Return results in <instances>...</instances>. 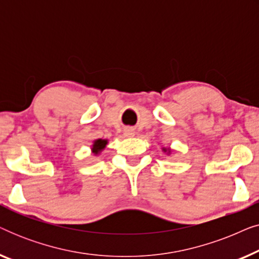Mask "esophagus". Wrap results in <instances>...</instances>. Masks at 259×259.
<instances>
[{"mask_svg": "<svg viewBox=\"0 0 259 259\" xmlns=\"http://www.w3.org/2000/svg\"><path fill=\"white\" fill-rule=\"evenodd\" d=\"M125 134H126V136H128V137H131V136H133V134H134V132H133V131H132V130H126V131H125Z\"/></svg>", "mask_w": 259, "mask_h": 259, "instance_id": "obj_1", "label": "esophagus"}]
</instances>
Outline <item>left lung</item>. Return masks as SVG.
Masks as SVG:
<instances>
[{
	"label": "left lung",
	"mask_w": 259,
	"mask_h": 259,
	"mask_svg": "<svg viewBox=\"0 0 259 259\" xmlns=\"http://www.w3.org/2000/svg\"><path fill=\"white\" fill-rule=\"evenodd\" d=\"M165 151H166V150H165Z\"/></svg>",
	"instance_id": "left-lung-1"
}]
</instances>
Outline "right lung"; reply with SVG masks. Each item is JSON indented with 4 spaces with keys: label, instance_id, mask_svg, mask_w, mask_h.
<instances>
[{
    "label": "right lung",
    "instance_id": "right-lung-1",
    "mask_svg": "<svg viewBox=\"0 0 259 259\" xmlns=\"http://www.w3.org/2000/svg\"><path fill=\"white\" fill-rule=\"evenodd\" d=\"M106 145H107V140H102V139L95 140L93 147H92V151H93L94 154L100 153V152L106 147Z\"/></svg>",
    "mask_w": 259,
    "mask_h": 259
}]
</instances>
